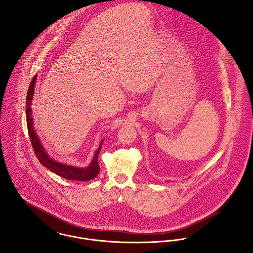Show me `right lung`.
<instances>
[{
  "mask_svg": "<svg viewBox=\"0 0 253 253\" xmlns=\"http://www.w3.org/2000/svg\"><path fill=\"white\" fill-rule=\"evenodd\" d=\"M37 79V75H34L31 82H30V88L28 90L27 95V108H26V115H27V125H28V131L30 134V141L32 144V147L34 150V153L41 163L47 169L52 171L53 173L57 174L60 177L70 179V180H79V181H87L92 178H95L99 173V165H98V155L100 153L101 146L104 140L101 141L98 149L95 151L93 159L88 167L80 168L75 167L72 165L58 163L46 154L45 149L40 142V139L35 132V129L33 127V119H32V110H31V101L34 94V86Z\"/></svg>",
  "mask_w": 253,
  "mask_h": 253,
  "instance_id": "obj_1",
  "label": "right lung"
}]
</instances>
